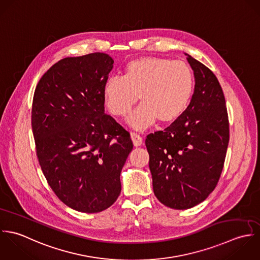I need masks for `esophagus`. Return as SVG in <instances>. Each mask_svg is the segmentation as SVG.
Returning a JSON list of instances; mask_svg holds the SVG:
<instances>
[{"instance_id": "obj_1", "label": "esophagus", "mask_w": 260, "mask_h": 260, "mask_svg": "<svg viewBox=\"0 0 260 260\" xmlns=\"http://www.w3.org/2000/svg\"><path fill=\"white\" fill-rule=\"evenodd\" d=\"M131 138L133 140V143H134L135 147H140V146L143 145V138L139 134L132 133L131 134Z\"/></svg>"}]
</instances>
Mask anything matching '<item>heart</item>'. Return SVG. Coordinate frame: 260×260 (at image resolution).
<instances>
[{"label": "heart", "mask_w": 260, "mask_h": 260, "mask_svg": "<svg viewBox=\"0 0 260 260\" xmlns=\"http://www.w3.org/2000/svg\"><path fill=\"white\" fill-rule=\"evenodd\" d=\"M194 90V75L183 61L161 57H141L129 61L123 77L111 76L104 84L108 110L123 116L139 100L142 104L128 122L143 129L154 123H172L187 109Z\"/></svg>", "instance_id": "1"}]
</instances>
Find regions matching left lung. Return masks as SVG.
Here are the masks:
<instances>
[{
    "instance_id": "left-lung-1",
    "label": "left lung",
    "mask_w": 260,
    "mask_h": 260,
    "mask_svg": "<svg viewBox=\"0 0 260 260\" xmlns=\"http://www.w3.org/2000/svg\"><path fill=\"white\" fill-rule=\"evenodd\" d=\"M186 55L195 77L190 104L170 126L146 139L154 193L161 204L177 210L194 207L212 193L229 143L221 85L208 67Z\"/></svg>"
}]
</instances>
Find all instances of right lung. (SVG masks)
Instances as JSON below:
<instances>
[{
	"instance_id": "right-lung-1",
	"label": "right lung",
	"mask_w": 260,
	"mask_h": 260,
	"mask_svg": "<svg viewBox=\"0 0 260 260\" xmlns=\"http://www.w3.org/2000/svg\"><path fill=\"white\" fill-rule=\"evenodd\" d=\"M113 67L105 53L67 57L42 76L32 104V131L42 172L68 207L98 213L121 191L133 150L129 133L104 113V84Z\"/></svg>"
}]
</instances>
